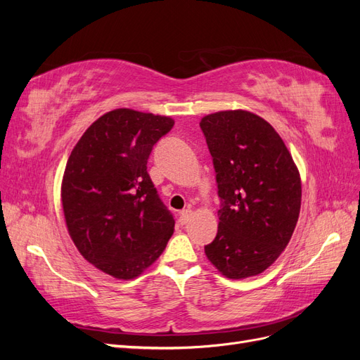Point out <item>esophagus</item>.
I'll use <instances>...</instances> for the list:
<instances>
[{"mask_svg": "<svg viewBox=\"0 0 360 360\" xmlns=\"http://www.w3.org/2000/svg\"><path fill=\"white\" fill-rule=\"evenodd\" d=\"M192 217V210H189V209H186V210H183V212H180V217H179V222L181 224V225H184V224H188L189 222V219Z\"/></svg>", "mask_w": 360, "mask_h": 360, "instance_id": "obj_1", "label": "esophagus"}]
</instances>
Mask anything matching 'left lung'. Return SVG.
<instances>
[{
    "label": "left lung",
    "mask_w": 360,
    "mask_h": 360,
    "mask_svg": "<svg viewBox=\"0 0 360 360\" xmlns=\"http://www.w3.org/2000/svg\"><path fill=\"white\" fill-rule=\"evenodd\" d=\"M213 158L219 225L204 246L225 278L255 276L275 263L296 228L300 174L284 141L264 118L249 111H221L201 118Z\"/></svg>",
    "instance_id": "obj_1"
}]
</instances>
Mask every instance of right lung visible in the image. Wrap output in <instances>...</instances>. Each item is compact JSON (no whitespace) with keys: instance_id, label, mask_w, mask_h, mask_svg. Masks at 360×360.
<instances>
[{"instance_id":"obj_1","label":"right lung","mask_w":360,"mask_h":360,"mask_svg":"<svg viewBox=\"0 0 360 360\" xmlns=\"http://www.w3.org/2000/svg\"><path fill=\"white\" fill-rule=\"evenodd\" d=\"M172 126L171 117L118 108L97 118L69 156L61 183L68 230L81 255L106 275L139 276L174 233L147 172L153 146Z\"/></svg>"}]
</instances>
